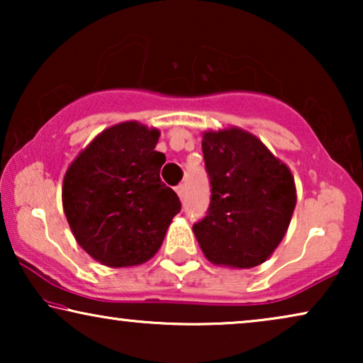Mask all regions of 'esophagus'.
<instances>
[{
    "instance_id": "34e87169",
    "label": "esophagus",
    "mask_w": 363,
    "mask_h": 363,
    "mask_svg": "<svg viewBox=\"0 0 363 363\" xmlns=\"http://www.w3.org/2000/svg\"><path fill=\"white\" fill-rule=\"evenodd\" d=\"M175 191H177V195L182 198L183 200V196H185V186L183 185H178V186H175Z\"/></svg>"
}]
</instances>
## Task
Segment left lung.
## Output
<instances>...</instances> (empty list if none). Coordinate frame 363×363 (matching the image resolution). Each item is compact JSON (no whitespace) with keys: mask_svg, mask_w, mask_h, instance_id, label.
Listing matches in <instances>:
<instances>
[{"mask_svg":"<svg viewBox=\"0 0 363 363\" xmlns=\"http://www.w3.org/2000/svg\"><path fill=\"white\" fill-rule=\"evenodd\" d=\"M201 148L211 186L206 216L193 225L201 251L220 266H259L289 228L292 173L259 138L236 127L205 132Z\"/></svg>","mask_w":363,"mask_h":363,"instance_id":"1","label":"left lung"}]
</instances>
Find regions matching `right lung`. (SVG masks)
<instances>
[{"label":"right lung","mask_w":363,"mask_h":363,"mask_svg":"<svg viewBox=\"0 0 363 363\" xmlns=\"http://www.w3.org/2000/svg\"><path fill=\"white\" fill-rule=\"evenodd\" d=\"M160 132L122 122L94 138L67 168L62 206L82 250L108 267L142 264L155 256L173 216L177 193L160 180Z\"/></svg>","instance_id":"add662e5"}]
</instances>
